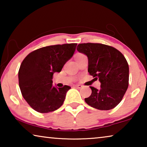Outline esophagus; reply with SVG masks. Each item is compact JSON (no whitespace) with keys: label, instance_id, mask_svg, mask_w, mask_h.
Here are the masks:
<instances>
[{"label":"esophagus","instance_id":"obj_1","mask_svg":"<svg viewBox=\"0 0 147 147\" xmlns=\"http://www.w3.org/2000/svg\"><path fill=\"white\" fill-rule=\"evenodd\" d=\"M74 88H78V89H80L82 88V85H80V84H76V85H74Z\"/></svg>","mask_w":147,"mask_h":147}]
</instances>
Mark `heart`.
<instances>
[{"label": "heart", "instance_id": "obj_1", "mask_svg": "<svg viewBox=\"0 0 147 147\" xmlns=\"http://www.w3.org/2000/svg\"><path fill=\"white\" fill-rule=\"evenodd\" d=\"M84 56V54H82V53H78V54H76V56H75V59H76V60L78 58H80V57H82V56Z\"/></svg>", "mask_w": 147, "mask_h": 147}]
</instances>
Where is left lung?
Here are the masks:
<instances>
[{
	"label": "left lung",
	"mask_w": 147,
	"mask_h": 147,
	"mask_svg": "<svg viewBox=\"0 0 147 147\" xmlns=\"http://www.w3.org/2000/svg\"><path fill=\"white\" fill-rule=\"evenodd\" d=\"M76 49L88 56L89 74L100 82L99 90L90 86L92 93L85 98L86 102L100 110L114 108L128 87L129 67L126 58L117 49L101 43H80Z\"/></svg>",
	"instance_id": "obj_1"
}]
</instances>
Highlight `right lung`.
<instances>
[{
    "instance_id": "obj_1",
    "label": "right lung",
    "mask_w": 147,
    "mask_h": 147,
    "mask_svg": "<svg viewBox=\"0 0 147 147\" xmlns=\"http://www.w3.org/2000/svg\"><path fill=\"white\" fill-rule=\"evenodd\" d=\"M76 45L67 43L42 47L28 54L22 61L18 73L19 88L24 100L35 111L52 112L63 104L71 87H53V74L61 71Z\"/></svg>"
}]
</instances>
